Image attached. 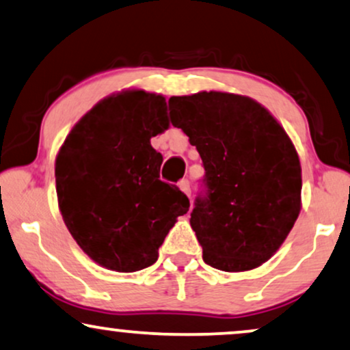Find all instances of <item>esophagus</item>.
Segmentation results:
<instances>
[{"label": "esophagus", "instance_id": "esophagus-1", "mask_svg": "<svg viewBox=\"0 0 350 350\" xmlns=\"http://www.w3.org/2000/svg\"><path fill=\"white\" fill-rule=\"evenodd\" d=\"M179 189L183 190V192L185 193V196H187V197L190 198V184H189V180H187V179L180 180V183H179Z\"/></svg>", "mask_w": 350, "mask_h": 350}]
</instances>
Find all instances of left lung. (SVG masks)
<instances>
[{
  "instance_id": "1",
  "label": "left lung",
  "mask_w": 350,
  "mask_h": 350,
  "mask_svg": "<svg viewBox=\"0 0 350 350\" xmlns=\"http://www.w3.org/2000/svg\"><path fill=\"white\" fill-rule=\"evenodd\" d=\"M170 116L205 166L208 193L190 213L203 262L231 273L262 267L302 208L293 140L263 105L228 92L171 96Z\"/></svg>"
}]
</instances>
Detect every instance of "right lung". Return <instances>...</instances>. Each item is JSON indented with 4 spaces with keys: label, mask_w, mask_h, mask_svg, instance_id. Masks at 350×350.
I'll return each instance as SVG.
<instances>
[{
    "label": "right lung",
    "mask_w": 350,
    "mask_h": 350,
    "mask_svg": "<svg viewBox=\"0 0 350 350\" xmlns=\"http://www.w3.org/2000/svg\"><path fill=\"white\" fill-rule=\"evenodd\" d=\"M170 127L166 98L127 88L100 100L76 122L55 161L57 206L70 236L100 267L134 273L158 249L189 198L160 180L150 139Z\"/></svg>",
    "instance_id": "1"
}]
</instances>
